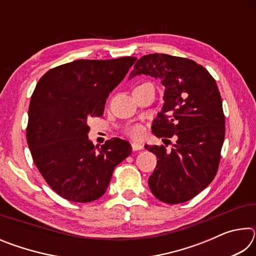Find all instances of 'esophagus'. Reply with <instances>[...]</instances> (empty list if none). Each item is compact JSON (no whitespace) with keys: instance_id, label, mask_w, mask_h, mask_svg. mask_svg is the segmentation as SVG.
Instances as JSON below:
<instances>
[{"instance_id":"esophagus-1","label":"esophagus","mask_w":256,"mask_h":256,"mask_svg":"<svg viewBox=\"0 0 256 256\" xmlns=\"http://www.w3.org/2000/svg\"><path fill=\"white\" fill-rule=\"evenodd\" d=\"M144 149V146L141 144H136V142H133L132 144V150L133 151H138V150H142Z\"/></svg>"}]
</instances>
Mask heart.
<instances>
[{"instance_id":"b5f03b06","label":"heart","mask_w":256,"mask_h":256,"mask_svg":"<svg viewBox=\"0 0 256 256\" xmlns=\"http://www.w3.org/2000/svg\"><path fill=\"white\" fill-rule=\"evenodd\" d=\"M126 134L128 136H131L133 138H140L144 136V128L141 124H134V125H132V126L128 128Z\"/></svg>"}]
</instances>
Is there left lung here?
Listing matches in <instances>:
<instances>
[{"label": "left lung", "mask_w": 256, "mask_h": 256, "mask_svg": "<svg viewBox=\"0 0 256 256\" xmlns=\"http://www.w3.org/2000/svg\"><path fill=\"white\" fill-rule=\"evenodd\" d=\"M138 74L162 80L164 102L151 128L156 136L176 140L172 150L144 146L158 159L149 188L162 202H186L204 190L218 172L226 130L218 86L200 64L167 54L142 56L130 79Z\"/></svg>", "instance_id": "8db88e82"}]
</instances>
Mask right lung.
Wrapping results in <instances>:
<instances>
[{"mask_svg": "<svg viewBox=\"0 0 256 256\" xmlns=\"http://www.w3.org/2000/svg\"><path fill=\"white\" fill-rule=\"evenodd\" d=\"M136 60H78L50 68L38 81L27 142L42 176L63 198L86 203L102 196L115 167L131 154V144L118 138L94 148L86 122L104 114L106 99Z\"/></svg>", "mask_w": 256, "mask_h": 256, "instance_id": "1", "label": "right lung"}]
</instances>
